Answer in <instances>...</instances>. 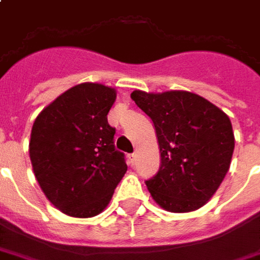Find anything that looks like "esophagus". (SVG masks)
<instances>
[{"label":"esophagus","mask_w":260,"mask_h":260,"mask_svg":"<svg viewBox=\"0 0 260 260\" xmlns=\"http://www.w3.org/2000/svg\"><path fill=\"white\" fill-rule=\"evenodd\" d=\"M128 161H129L131 165L135 164L136 161V153H131V154H128Z\"/></svg>","instance_id":"34e87169"}]
</instances>
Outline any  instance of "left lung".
<instances>
[{
    "mask_svg": "<svg viewBox=\"0 0 260 260\" xmlns=\"http://www.w3.org/2000/svg\"><path fill=\"white\" fill-rule=\"evenodd\" d=\"M131 98L153 121L158 140L159 169L146 180L151 197L169 212L201 208L230 168L234 150L230 118L191 92L134 91Z\"/></svg>",
    "mask_w": 260,
    "mask_h": 260,
    "instance_id": "1",
    "label": "left lung"
}]
</instances>
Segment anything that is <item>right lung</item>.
I'll use <instances>...</instances> for the list:
<instances>
[{
	"label": "right lung",
	"mask_w": 260,
	"mask_h": 260,
	"mask_svg": "<svg viewBox=\"0 0 260 260\" xmlns=\"http://www.w3.org/2000/svg\"><path fill=\"white\" fill-rule=\"evenodd\" d=\"M115 89L85 82L70 88L34 121L30 159L42 191L61 212L91 218L110 203L126 172L107 114Z\"/></svg>",
	"instance_id": "add662e5"
}]
</instances>
